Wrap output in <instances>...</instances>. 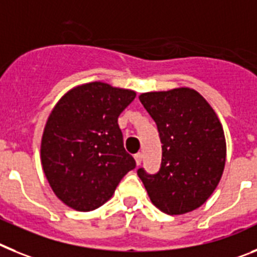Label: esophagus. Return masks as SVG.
Masks as SVG:
<instances>
[{
  "label": "esophagus",
  "mask_w": 257,
  "mask_h": 257,
  "mask_svg": "<svg viewBox=\"0 0 257 257\" xmlns=\"http://www.w3.org/2000/svg\"><path fill=\"white\" fill-rule=\"evenodd\" d=\"M142 158H144V155H142L141 153H138L135 155V160H136V164H137V166H140V164L142 163Z\"/></svg>",
  "instance_id": "34e87169"
}]
</instances>
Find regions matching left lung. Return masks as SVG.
<instances>
[{
  "label": "left lung",
  "instance_id": "left-lung-1",
  "mask_svg": "<svg viewBox=\"0 0 257 257\" xmlns=\"http://www.w3.org/2000/svg\"><path fill=\"white\" fill-rule=\"evenodd\" d=\"M140 101L163 144L159 172L137 171L150 200L172 216L199 208L217 187L226 160L224 129L215 110L190 88L142 93Z\"/></svg>",
  "mask_w": 257,
  "mask_h": 257
}]
</instances>
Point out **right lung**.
<instances>
[{
    "instance_id": "1",
    "label": "right lung",
    "mask_w": 257,
    "mask_h": 257,
    "mask_svg": "<svg viewBox=\"0 0 257 257\" xmlns=\"http://www.w3.org/2000/svg\"><path fill=\"white\" fill-rule=\"evenodd\" d=\"M135 98V90L86 82L67 91L49 115L41 140L42 169L58 199L70 208L101 207L136 168L117 124Z\"/></svg>"
}]
</instances>
